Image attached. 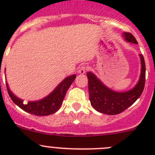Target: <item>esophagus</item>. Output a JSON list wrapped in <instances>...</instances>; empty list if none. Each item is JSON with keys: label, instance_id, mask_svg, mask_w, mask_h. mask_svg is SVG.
Instances as JSON below:
<instances>
[{"label": "esophagus", "instance_id": "obj_1", "mask_svg": "<svg viewBox=\"0 0 155 155\" xmlns=\"http://www.w3.org/2000/svg\"><path fill=\"white\" fill-rule=\"evenodd\" d=\"M86 71H87V67L82 66V67H80V68H79V70H78V73H79V74L83 75L86 73Z\"/></svg>", "mask_w": 155, "mask_h": 155}]
</instances>
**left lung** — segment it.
I'll use <instances>...</instances> for the list:
<instances>
[{
    "mask_svg": "<svg viewBox=\"0 0 155 155\" xmlns=\"http://www.w3.org/2000/svg\"><path fill=\"white\" fill-rule=\"evenodd\" d=\"M124 40L129 43L138 44L130 33L124 32ZM141 61V73L137 85L127 91L119 92L106 86L93 73L87 72L88 92L91 104L94 109L107 115H117L130 107L142 94L145 86V64L143 54H140Z\"/></svg>",
    "mask_w": 155,
    "mask_h": 155,
    "instance_id": "1",
    "label": "left lung"
}]
</instances>
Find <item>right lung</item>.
I'll return each mask as SVG.
<instances>
[{"mask_svg":"<svg viewBox=\"0 0 155 155\" xmlns=\"http://www.w3.org/2000/svg\"><path fill=\"white\" fill-rule=\"evenodd\" d=\"M76 74H73L65 78L46 97L40 101H28L27 104H25L23 100L17 97L10 91L8 83H6L7 91L14 104L28 113L39 116H46L54 113L60 109L65 94L74 79H76Z\"/></svg>","mask_w":155,"mask_h":155,"instance_id":"add662e5","label":"right lung"}]
</instances>
